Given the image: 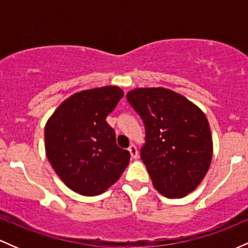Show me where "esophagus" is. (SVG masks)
<instances>
[{
    "instance_id": "obj_1",
    "label": "esophagus",
    "mask_w": 248,
    "mask_h": 248,
    "mask_svg": "<svg viewBox=\"0 0 248 248\" xmlns=\"http://www.w3.org/2000/svg\"><path fill=\"white\" fill-rule=\"evenodd\" d=\"M128 152L130 153V156H132L133 158H138L139 157L138 149H136V147L134 146V144H130L129 148H128Z\"/></svg>"
}]
</instances>
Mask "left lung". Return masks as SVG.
I'll list each match as a JSON object with an SVG mask.
<instances>
[{"label": "left lung", "instance_id": "1", "mask_svg": "<svg viewBox=\"0 0 248 248\" xmlns=\"http://www.w3.org/2000/svg\"><path fill=\"white\" fill-rule=\"evenodd\" d=\"M144 124L140 149L154 186L169 198H182L198 186L212 158L205 114L183 95L166 88H136L126 95Z\"/></svg>", "mask_w": 248, "mask_h": 248}]
</instances>
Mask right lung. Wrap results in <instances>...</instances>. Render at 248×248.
<instances>
[{"label": "right lung", "mask_w": 248, "mask_h": 248, "mask_svg": "<svg viewBox=\"0 0 248 248\" xmlns=\"http://www.w3.org/2000/svg\"><path fill=\"white\" fill-rule=\"evenodd\" d=\"M122 96L116 86L76 93L57 108L45 126L51 166L77 193L100 195L129 163V152L118 147L114 129L106 122Z\"/></svg>", "instance_id": "right-lung-1"}]
</instances>
